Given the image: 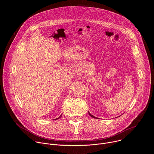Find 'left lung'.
<instances>
[{"label": "left lung", "instance_id": "8db88e82", "mask_svg": "<svg viewBox=\"0 0 154 154\" xmlns=\"http://www.w3.org/2000/svg\"><path fill=\"white\" fill-rule=\"evenodd\" d=\"M88 113H89V115H90V116H91L92 118H96L95 116H94L93 115H91V113H90L89 112H88Z\"/></svg>", "mask_w": 154, "mask_h": 154}]
</instances>
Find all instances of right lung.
<instances>
[{
    "label": "right lung",
    "instance_id": "add662e5",
    "mask_svg": "<svg viewBox=\"0 0 154 154\" xmlns=\"http://www.w3.org/2000/svg\"><path fill=\"white\" fill-rule=\"evenodd\" d=\"M61 115H60V117H59V118H57V119H59V118H61Z\"/></svg>",
    "mask_w": 154,
    "mask_h": 154
}]
</instances>
